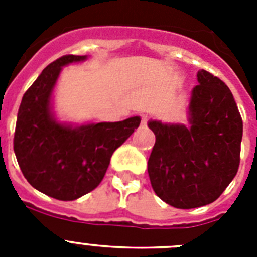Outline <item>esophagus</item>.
<instances>
[{
    "instance_id": "esophagus-1",
    "label": "esophagus",
    "mask_w": 257,
    "mask_h": 257,
    "mask_svg": "<svg viewBox=\"0 0 257 257\" xmlns=\"http://www.w3.org/2000/svg\"><path fill=\"white\" fill-rule=\"evenodd\" d=\"M147 121H148V115L142 114V126H145V124H147Z\"/></svg>"
}]
</instances>
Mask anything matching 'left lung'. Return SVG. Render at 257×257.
I'll use <instances>...</instances> for the list:
<instances>
[{"mask_svg": "<svg viewBox=\"0 0 257 257\" xmlns=\"http://www.w3.org/2000/svg\"><path fill=\"white\" fill-rule=\"evenodd\" d=\"M188 106V124L151 119L156 135L148 174L156 194L176 208L216 201L237 175L243 122L221 79L201 69Z\"/></svg>", "mask_w": 257, "mask_h": 257, "instance_id": "left-lung-1", "label": "left lung"}]
</instances>
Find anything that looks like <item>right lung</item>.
<instances>
[{"mask_svg":"<svg viewBox=\"0 0 257 257\" xmlns=\"http://www.w3.org/2000/svg\"><path fill=\"white\" fill-rule=\"evenodd\" d=\"M87 55L52 61L27 90L18 112L14 152L24 178L35 189L59 201H74L101 183L110 157L140 124V117L119 122H60L52 95L63 67Z\"/></svg>","mask_w":257,"mask_h":257,"instance_id":"1","label":"right lung"}]
</instances>
